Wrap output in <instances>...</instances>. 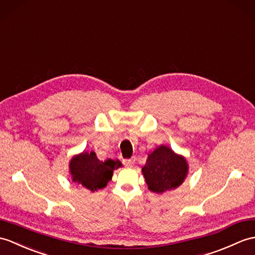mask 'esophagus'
<instances>
[{
  "mask_svg": "<svg viewBox=\"0 0 255 255\" xmlns=\"http://www.w3.org/2000/svg\"><path fill=\"white\" fill-rule=\"evenodd\" d=\"M133 163H134L133 159H124V161H123V164L125 165L126 167H131Z\"/></svg>",
  "mask_w": 255,
  "mask_h": 255,
  "instance_id": "obj_1",
  "label": "esophagus"
}]
</instances>
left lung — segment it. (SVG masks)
Wrapping results in <instances>:
<instances>
[{"label":"left lung","instance_id":"left-lung-1","mask_svg":"<svg viewBox=\"0 0 255 255\" xmlns=\"http://www.w3.org/2000/svg\"><path fill=\"white\" fill-rule=\"evenodd\" d=\"M188 163L166 145H159L149 153L142 167L147 188L155 193H163L179 187L188 174Z\"/></svg>","mask_w":255,"mask_h":255}]
</instances>
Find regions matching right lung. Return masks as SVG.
I'll list each match as a JSON object with an SVG mask.
<instances>
[{"mask_svg":"<svg viewBox=\"0 0 255 255\" xmlns=\"http://www.w3.org/2000/svg\"><path fill=\"white\" fill-rule=\"evenodd\" d=\"M121 166L122 163L118 159L100 161L96 153L91 151L82 152L70 159L69 171L74 182L94 192L105 188L112 179L114 169Z\"/></svg>","mask_w":255,"mask_h":255,"instance_id":"1","label":"right lung"}]
</instances>
